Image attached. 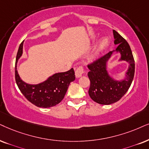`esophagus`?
<instances>
[{
  "mask_svg": "<svg viewBox=\"0 0 149 149\" xmlns=\"http://www.w3.org/2000/svg\"><path fill=\"white\" fill-rule=\"evenodd\" d=\"M84 73V68L82 66H80V67H77V69L75 71V74H76V78H80L82 76Z\"/></svg>",
  "mask_w": 149,
  "mask_h": 149,
  "instance_id": "esophagus-1",
  "label": "esophagus"
}]
</instances>
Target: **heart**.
I'll use <instances>...</instances> for the list:
<instances>
[{
  "label": "heart",
  "mask_w": 149,
  "mask_h": 149,
  "mask_svg": "<svg viewBox=\"0 0 149 149\" xmlns=\"http://www.w3.org/2000/svg\"><path fill=\"white\" fill-rule=\"evenodd\" d=\"M109 45V40L107 38H103L97 43L95 48V55H98L100 53L104 51Z\"/></svg>",
  "instance_id": "b5f03b06"
}]
</instances>
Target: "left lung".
I'll list each match as a JSON object with an SVG mask.
<instances>
[{
    "label": "left lung",
    "mask_w": 149,
    "mask_h": 149,
    "mask_svg": "<svg viewBox=\"0 0 149 149\" xmlns=\"http://www.w3.org/2000/svg\"><path fill=\"white\" fill-rule=\"evenodd\" d=\"M114 44L118 45L116 49L109 52L88 65L89 71L88 77L90 80L88 95L94 102L100 104H111L122 98L131 86L135 73V61L132 52L127 40L113 30ZM113 51L120 52L119 60L130 63L126 77L122 81L114 80L107 71V62Z\"/></svg>",
    "instance_id": "obj_1"
}]
</instances>
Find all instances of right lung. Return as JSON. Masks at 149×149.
<instances>
[{"mask_svg": "<svg viewBox=\"0 0 149 149\" xmlns=\"http://www.w3.org/2000/svg\"><path fill=\"white\" fill-rule=\"evenodd\" d=\"M22 48L23 41L18 48L15 67V79L20 91L30 102L38 107L49 108L59 104L65 97L69 84L76 79L73 69L55 73L40 84L26 83L20 78L16 68L18 59L22 54Z\"/></svg>", "mask_w": 149, "mask_h": 149, "instance_id": "right-lung-1", "label": "right lung"}]
</instances>
